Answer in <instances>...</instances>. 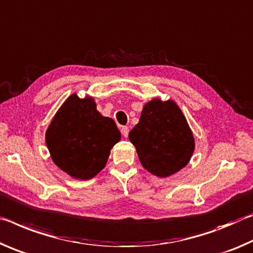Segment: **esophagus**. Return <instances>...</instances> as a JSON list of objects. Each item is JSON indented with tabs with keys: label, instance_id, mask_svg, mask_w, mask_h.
I'll list each match as a JSON object with an SVG mask.
<instances>
[{
	"label": "esophagus",
	"instance_id": "34e87169",
	"mask_svg": "<svg viewBox=\"0 0 253 253\" xmlns=\"http://www.w3.org/2000/svg\"><path fill=\"white\" fill-rule=\"evenodd\" d=\"M121 133L124 136V138H126L127 134H129V127L127 126H122L121 127Z\"/></svg>",
	"mask_w": 253,
	"mask_h": 253
}]
</instances>
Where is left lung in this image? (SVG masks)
I'll return each instance as SVG.
<instances>
[{
	"instance_id": "obj_1",
	"label": "left lung",
	"mask_w": 253,
	"mask_h": 253,
	"mask_svg": "<svg viewBox=\"0 0 253 253\" xmlns=\"http://www.w3.org/2000/svg\"><path fill=\"white\" fill-rule=\"evenodd\" d=\"M144 169L160 178L187 166L195 150V139L180 107L172 99L155 97L143 105L139 123L130 131Z\"/></svg>"
}]
</instances>
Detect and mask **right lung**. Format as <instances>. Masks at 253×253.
I'll return each instance as SVG.
<instances>
[{
	"label": "right lung",
	"instance_id": "add662e5",
	"mask_svg": "<svg viewBox=\"0 0 253 253\" xmlns=\"http://www.w3.org/2000/svg\"><path fill=\"white\" fill-rule=\"evenodd\" d=\"M121 133L111 118L103 117L92 96L73 93L61 104L45 131L53 163L74 179H92L105 167Z\"/></svg>",
	"mask_w": 253,
	"mask_h": 253
}]
</instances>
